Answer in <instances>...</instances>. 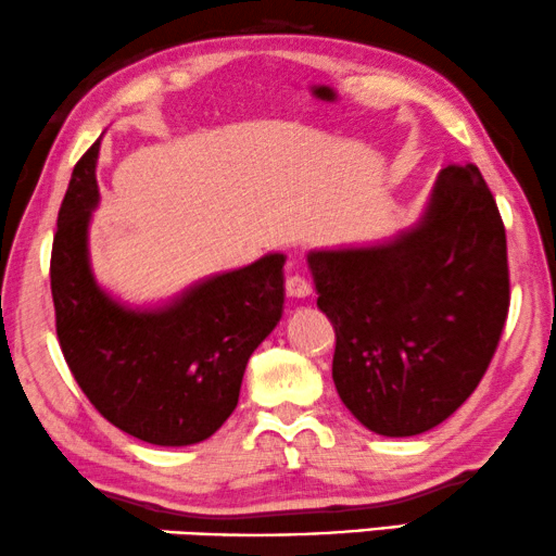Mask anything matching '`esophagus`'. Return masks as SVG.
<instances>
[{
    "label": "esophagus",
    "mask_w": 556,
    "mask_h": 556,
    "mask_svg": "<svg viewBox=\"0 0 556 556\" xmlns=\"http://www.w3.org/2000/svg\"><path fill=\"white\" fill-rule=\"evenodd\" d=\"M285 289L287 296H292V300H304V296L312 294V285L302 275H289Z\"/></svg>",
    "instance_id": "esophagus-1"
}]
</instances>
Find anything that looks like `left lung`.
Returning <instances> with one entry per match:
<instances>
[{
  "mask_svg": "<svg viewBox=\"0 0 556 556\" xmlns=\"http://www.w3.org/2000/svg\"><path fill=\"white\" fill-rule=\"evenodd\" d=\"M307 267L338 338L334 388L367 431L418 435L466 403L509 315L506 231L473 163L438 174L408 229L312 249Z\"/></svg>",
  "mask_w": 556,
  "mask_h": 556,
  "instance_id": "left-lung-1",
  "label": "left lung"
}]
</instances>
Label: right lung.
Returning a JSON list of instances; mask_svg holds the SVG:
<instances>
[{"label":"right lung","instance_id":"add662e5","mask_svg":"<svg viewBox=\"0 0 556 556\" xmlns=\"http://www.w3.org/2000/svg\"><path fill=\"white\" fill-rule=\"evenodd\" d=\"M98 155L100 138L77 161L52 241L62 355L115 428L153 445L201 443L237 408L249 357L281 319L285 254L203 277L170 300L123 302L90 262Z\"/></svg>","mask_w":556,"mask_h":556}]
</instances>
